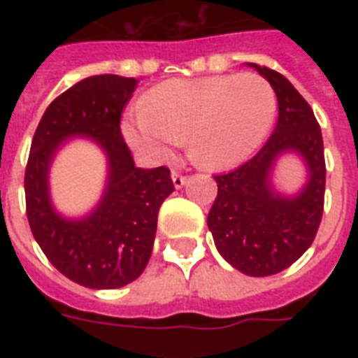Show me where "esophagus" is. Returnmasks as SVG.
Here are the masks:
<instances>
[{
    "label": "esophagus",
    "mask_w": 358,
    "mask_h": 358,
    "mask_svg": "<svg viewBox=\"0 0 358 358\" xmlns=\"http://www.w3.org/2000/svg\"><path fill=\"white\" fill-rule=\"evenodd\" d=\"M185 180H187V176H185V174L178 173V171H173V184H174V187H176V189L184 187Z\"/></svg>",
    "instance_id": "esophagus-1"
}]
</instances>
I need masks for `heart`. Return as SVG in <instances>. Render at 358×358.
Here are the masks:
<instances>
[{"label": "heart", "mask_w": 358, "mask_h": 358, "mask_svg": "<svg viewBox=\"0 0 358 358\" xmlns=\"http://www.w3.org/2000/svg\"><path fill=\"white\" fill-rule=\"evenodd\" d=\"M277 111L271 85L255 74L169 80L152 89L122 122L129 145L157 159L189 135V152L208 169L249 159L269 134Z\"/></svg>", "instance_id": "b5f03b06"}]
</instances>
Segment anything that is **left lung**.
Wrapping results in <instances>:
<instances>
[{"instance_id":"obj_1","label":"left lung","mask_w":358,"mask_h":358,"mask_svg":"<svg viewBox=\"0 0 358 358\" xmlns=\"http://www.w3.org/2000/svg\"><path fill=\"white\" fill-rule=\"evenodd\" d=\"M247 64L264 76L277 94V126L255 157L213 176L217 199L208 213V229L230 266L250 277H267L299 260L316 238L327 171L322 128L308 102L282 74ZM284 151L299 153L309 171L307 184L294 197L278 196L271 185L274 162Z\"/></svg>"}]
</instances>
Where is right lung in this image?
<instances>
[{
  "label": "right lung",
  "mask_w": 358,
  "mask_h": 358,
  "mask_svg": "<svg viewBox=\"0 0 358 358\" xmlns=\"http://www.w3.org/2000/svg\"><path fill=\"white\" fill-rule=\"evenodd\" d=\"M139 81L91 76L59 94L42 115L25 167V210L42 252L66 278L92 289L134 282L150 260L157 212L174 191L167 167H135L120 131V115ZM76 134L108 156V184L89 216L66 220L49 201L47 173L55 152Z\"/></svg>",
  "instance_id": "obj_1"
}]
</instances>
